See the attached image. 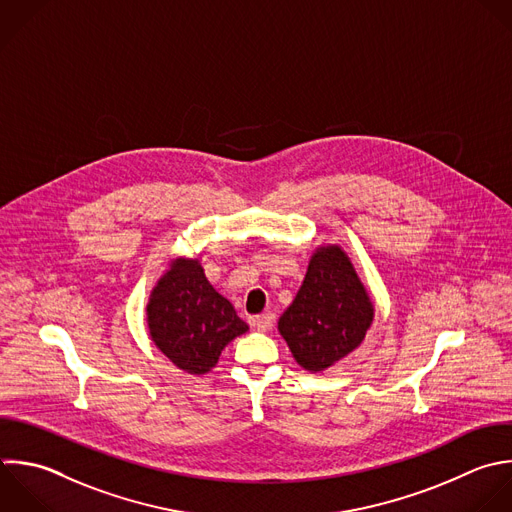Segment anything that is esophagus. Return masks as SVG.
I'll return each mask as SVG.
<instances>
[{
    "label": "esophagus",
    "instance_id": "34e87169",
    "mask_svg": "<svg viewBox=\"0 0 512 512\" xmlns=\"http://www.w3.org/2000/svg\"><path fill=\"white\" fill-rule=\"evenodd\" d=\"M272 324H274V316H272L270 312L258 314V316L254 318V326H256L260 332H268V330L272 328Z\"/></svg>",
    "mask_w": 512,
    "mask_h": 512
}]
</instances>
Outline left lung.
<instances>
[{
    "mask_svg": "<svg viewBox=\"0 0 512 512\" xmlns=\"http://www.w3.org/2000/svg\"><path fill=\"white\" fill-rule=\"evenodd\" d=\"M374 306L352 262L338 246H322L306 278L278 320L294 360L320 372L350 354L366 336Z\"/></svg>",
    "mask_w": 512,
    "mask_h": 512,
    "instance_id": "1",
    "label": "left lung"
}]
</instances>
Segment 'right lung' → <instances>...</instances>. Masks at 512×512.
I'll return each mask as SVG.
<instances>
[{"instance_id": "1", "label": "right lung", "mask_w": 512, "mask_h": 512, "mask_svg": "<svg viewBox=\"0 0 512 512\" xmlns=\"http://www.w3.org/2000/svg\"><path fill=\"white\" fill-rule=\"evenodd\" d=\"M154 344L182 370L206 374L224 346L248 330L234 306L208 282L198 260L178 258L148 302Z\"/></svg>"}]
</instances>
